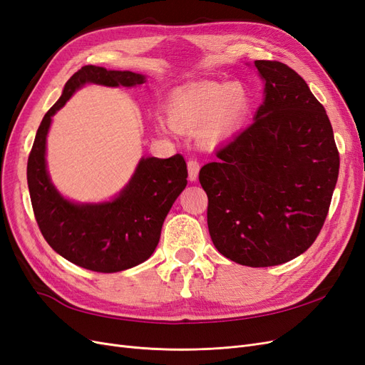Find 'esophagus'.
<instances>
[{"label": "esophagus", "instance_id": "34e87169", "mask_svg": "<svg viewBox=\"0 0 365 365\" xmlns=\"http://www.w3.org/2000/svg\"><path fill=\"white\" fill-rule=\"evenodd\" d=\"M187 168H189V180L190 181H196L197 180V173H200V161L197 160H189V163H187Z\"/></svg>", "mask_w": 365, "mask_h": 365}]
</instances>
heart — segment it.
Wrapping results in <instances>:
<instances>
[{
	"mask_svg": "<svg viewBox=\"0 0 365 365\" xmlns=\"http://www.w3.org/2000/svg\"><path fill=\"white\" fill-rule=\"evenodd\" d=\"M250 97L237 82H204L175 93L168 108L170 125L182 132L201 129L205 141L215 143L228 137L244 123Z\"/></svg>",
	"mask_w": 365,
	"mask_h": 365,
	"instance_id": "b5f03b06",
	"label": "heart"
}]
</instances>
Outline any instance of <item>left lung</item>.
Instances as JSON below:
<instances>
[{
    "label": "left lung",
    "mask_w": 365,
    "mask_h": 365,
    "mask_svg": "<svg viewBox=\"0 0 365 365\" xmlns=\"http://www.w3.org/2000/svg\"><path fill=\"white\" fill-rule=\"evenodd\" d=\"M264 81L256 120L200 172L217 251L245 267L289 262L322 231L338 180L334 129L302 76L254 62Z\"/></svg>",
    "instance_id": "8db88e82"
}]
</instances>
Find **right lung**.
Listing matches in <instances>:
<instances>
[{"label": "right lung", "instance_id": "1", "mask_svg": "<svg viewBox=\"0 0 365 365\" xmlns=\"http://www.w3.org/2000/svg\"><path fill=\"white\" fill-rule=\"evenodd\" d=\"M85 83L137 86L145 76L85 65L65 83L63 93L43 115L27 161L33 213L48 245L62 257L96 272H118L148 260L155 251L161 227L187 184L181 153L170 158H143L114 201L73 204L58 193L46 168V140L51 115Z\"/></svg>", "mask_w": 365, "mask_h": 365}]
</instances>
